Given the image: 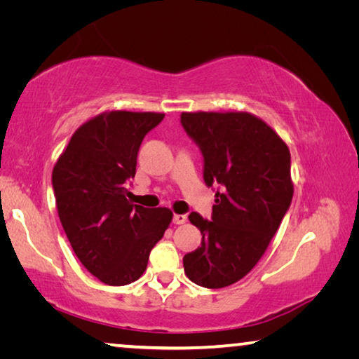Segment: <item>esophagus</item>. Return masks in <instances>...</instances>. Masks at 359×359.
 <instances>
[{
  "instance_id": "obj_1",
  "label": "esophagus",
  "mask_w": 359,
  "mask_h": 359,
  "mask_svg": "<svg viewBox=\"0 0 359 359\" xmlns=\"http://www.w3.org/2000/svg\"><path fill=\"white\" fill-rule=\"evenodd\" d=\"M172 222H174L175 224H184V223L187 222V215L175 214V215H174V218H172Z\"/></svg>"
}]
</instances>
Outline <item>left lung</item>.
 <instances>
[{
  "mask_svg": "<svg viewBox=\"0 0 359 359\" xmlns=\"http://www.w3.org/2000/svg\"><path fill=\"white\" fill-rule=\"evenodd\" d=\"M182 126L204 156V182L220 185L212 222L188 215L203 234L184 257L193 283L223 288L245 277L263 257L293 199L288 145L248 112H182Z\"/></svg>",
  "mask_w": 359,
  "mask_h": 359,
  "instance_id": "obj_1",
  "label": "left lung"
}]
</instances>
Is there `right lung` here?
Wrapping results in <instances>:
<instances>
[{"label":"right lung","instance_id":"1","mask_svg":"<svg viewBox=\"0 0 359 359\" xmlns=\"http://www.w3.org/2000/svg\"><path fill=\"white\" fill-rule=\"evenodd\" d=\"M160 112L109 111L85 121L55 163L52 185L60 222L81 263L102 283L137 280L150 250L172 222L166 208L133 204L126 190Z\"/></svg>","mask_w":359,"mask_h":359}]
</instances>
